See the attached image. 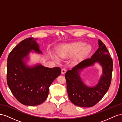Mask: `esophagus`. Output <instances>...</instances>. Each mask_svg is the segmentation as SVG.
I'll list each match as a JSON object with an SVG mask.
<instances>
[{
    "label": "esophagus",
    "mask_w": 122,
    "mask_h": 122,
    "mask_svg": "<svg viewBox=\"0 0 122 122\" xmlns=\"http://www.w3.org/2000/svg\"><path fill=\"white\" fill-rule=\"evenodd\" d=\"M66 69L65 68H63L61 70V73L62 74H65V73L66 72Z\"/></svg>",
    "instance_id": "34e87169"
}]
</instances>
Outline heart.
Masks as SVG:
<instances>
[{
  "label": "heart",
  "instance_id": "b5f03b06",
  "mask_svg": "<svg viewBox=\"0 0 122 122\" xmlns=\"http://www.w3.org/2000/svg\"><path fill=\"white\" fill-rule=\"evenodd\" d=\"M85 45L82 43H75L67 45L59 49L57 54L61 58H65L71 56L80 51L77 57L75 59V61H77L87 55L90 51V48L88 46H85Z\"/></svg>",
  "mask_w": 122,
  "mask_h": 122
}]
</instances>
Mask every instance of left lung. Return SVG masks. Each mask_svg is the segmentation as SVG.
I'll return each instance as SVG.
<instances>
[{
	"mask_svg": "<svg viewBox=\"0 0 122 122\" xmlns=\"http://www.w3.org/2000/svg\"><path fill=\"white\" fill-rule=\"evenodd\" d=\"M99 47L91 58L86 59L65 75L67 92L71 101L75 105L85 107H92L105 95L111 84L113 61L109 52L103 42L99 40ZM98 61L102 66L103 75L98 85L88 88L82 83L79 71Z\"/></svg>",
	"mask_w": 122,
	"mask_h": 122,
	"instance_id": "8db88e82",
	"label": "left lung"
}]
</instances>
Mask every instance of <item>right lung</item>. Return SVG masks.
<instances>
[{
  "label": "right lung",
  "mask_w": 122,
  "mask_h": 122,
  "mask_svg": "<svg viewBox=\"0 0 122 122\" xmlns=\"http://www.w3.org/2000/svg\"><path fill=\"white\" fill-rule=\"evenodd\" d=\"M38 46L34 38H26L13 48L7 60L6 81L9 88L20 103L31 106L46 101L50 85L61 72L59 67L26 66L23 58L32 50L41 53Z\"/></svg>",
  "instance_id": "add662e5"
}]
</instances>
